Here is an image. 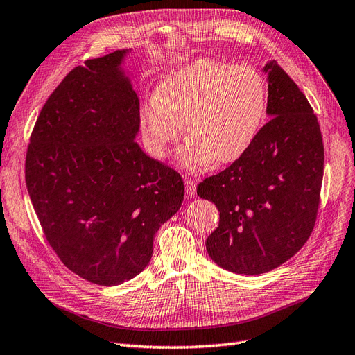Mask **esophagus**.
<instances>
[{
	"label": "esophagus",
	"instance_id": "obj_1",
	"mask_svg": "<svg viewBox=\"0 0 355 355\" xmlns=\"http://www.w3.org/2000/svg\"><path fill=\"white\" fill-rule=\"evenodd\" d=\"M186 191L189 196L196 194V180L193 178H186Z\"/></svg>",
	"mask_w": 355,
	"mask_h": 355
}]
</instances>
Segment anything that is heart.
Wrapping results in <instances>:
<instances>
[{"label":"heart","instance_id":"b5f03b06","mask_svg":"<svg viewBox=\"0 0 355 355\" xmlns=\"http://www.w3.org/2000/svg\"><path fill=\"white\" fill-rule=\"evenodd\" d=\"M266 86L252 65L199 60L164 77L140 121L149 150L165 157L169 144L190 136L180 152L187 169L228 165L252 148L263 124Z\"/></svg>","mask_w":355,"mask_h":355}]
</instances>
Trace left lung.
<instances>
[{
    "label": "left lung",
    "instance_id": "obj_1",
    "mask_svg": "<svg viewBox=\"0 0 355 355\" xmlns=\"http://www.w3.org/2000/svg\"><path fill=\"white\" fill-rule=\"evenodd\" d=\"M270 120L239 161L205 178L200 198L219 211L206 240L216 265L260 275L281 266L306 244L316 224L324 149L316 114L277 62H269Z\"/></svg>",
    "mask_w": 355,
    "mask_h": 355
}]
</instances>
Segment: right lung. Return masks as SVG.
<instances>
[{
    "mask_svg": "<svg viewBox=\"0 0 355 355\" xmlns=\"http://www.w3.org/2000/svg\"><path fill=\"white\" fill-rule=\"evenodd\" d=\"M125 51L85 61L32 130L24 178L52 250L78 277L123 284L148 266L153 237L184 199L175 169L135 140L140 103L118 69Z\"/></svg>",
    "mask_w": 355,
    "mask_h": 355,
    "instance_id": "1",
    "label": "right lung"
}]
</instances>
